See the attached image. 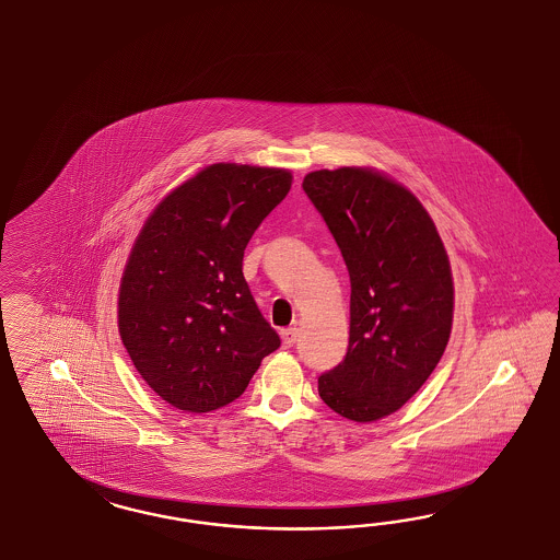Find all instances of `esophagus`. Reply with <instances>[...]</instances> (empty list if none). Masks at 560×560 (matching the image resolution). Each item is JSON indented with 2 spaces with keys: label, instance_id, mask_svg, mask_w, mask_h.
Listing matches in <instances>:
<instances>
[{
  "label": "esophagus",
  "instance_id": "obj_1",
  "mask_svg": "<svg viewBox=\"0 0 560 560\" xmlns=\"http://www.w3.org/2000/svg\"><path fill=\"white\" fill-rule=\"evenodd\" d=\"M298 328H285L281 330V339H283V347H293L295 340H298Z\"/></svg>",
  "mask_w": 560,
  "mask_h": 560
}]
</instances>
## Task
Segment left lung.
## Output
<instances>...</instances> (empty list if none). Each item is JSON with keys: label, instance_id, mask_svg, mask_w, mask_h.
<instances>
[{"label": "left lung", "instance_id": "8db88e82", "mask_svg": "<svg viewBox=\"0 0 560 560\" xmlns=\"http://www.w3.org/2000/svg\"><path fill=\"white\" fill-rule=\"evenodd\" d=\"M302 187L351 279L347 355L318 377V394L345 419L377 421L419 392L445 351L450 260L423 205L380 172L316 170Z\"/></svg>", "mask_w": 560, "mask_h": 560}]
</instances>
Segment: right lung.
Returning a JSON list of instances; mask_svg holds the SVG:
<instances>
[{"label":"right lung","instance_id":"add662e5","mask_svg":"<svg viewBox=\"0 0 560 560\" xmlns=\"http://www.w3.org/2000/svg\"><path fill=\"white\" fill-rule=\"evenodd\" d=\"M289 188L288 170L213 164L174 188L139 232L120 281V339L172 407L209 412L234 402L279 349L242 258Z\"/></svg>","mask_w":560,"mask_h":560}]
</instances>
